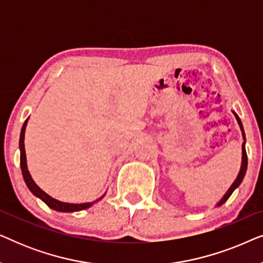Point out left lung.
Masks as SVG:
<instances>
[{"label": "left lung", "mask_w": 263, "mask_h": 263, "mask_svg": "<svg viewBox=\"0 0 263 263\" xmlns=\"http://www.w3.org/2000/svg\"><path fill=\"white\" fill-rule=\"evenodd\" d=\"M233 114H235L237 121H238V124H239V127H240V130H242L243 139H244V142H243V145H242V166H240V171H239L238 176H237V178L235 179V182H233L232 185L230 186V189L228 190V193L225 194L224 197H222V199H221L220 201H219L218 204H217V207L221 206L222 203H225L226 201H228L229 197L231 196V194H232L233 192H235V189L237 188V186H238V185L240 184V183H242L243 178H244V175H246V172H247V166H248V157H247V152H246V135H244V129H243L242 122H240L238 115H237L236 112H233Z\"/></svg>", "instance_id": "1"}]
</instances>
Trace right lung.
I'll return each mask as SVG.
<instances>
[{"label": "right lung", "instance_id": "obj_1", "mask_svg": "<svg viewBox=\"0 0 263 263\" xmlns=\"http://www.w3.org/2000/svg\"><path fill=\"white\" fill-rule=\"evenodd\" d=\"M26 125H27V120L25 121L23 128H21V134H20V142H19V146H20V166H21V171H23V176H24L25 183H26V185L28 186V189L31 190L33 195H35L37 197H39V199H41V200L44 201V202L48 204L50 208H52V210L59 211V212H78V211H82V210H86V208L91 207L93 203L97 202V201L102 200L103 196L100 197L99 200L93 201V202H87V203H66V202H61V201H59V200L52 199L51 196H49L48 194L43 192V190L39 188L37 184H35L34 181L31 177L30 172H28V170H27L26 152H25V143H24L25 130H26Z\"/></svg>", "mask_w": 263, "mask_h": 263}]
</instances>
